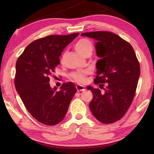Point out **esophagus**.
<instances>
[{
	"label": "esophagus",
	"mask_w": 154,
	"mask_h": 154,
	"mask_svg": "<svg viewBox=\"0 0 154 154\" xmlns=\"http://www.w3.org/2000/svg\"><path fill=\"white\" fill-rule=\"evenodd\" d=\"M75 88H76V90H77L79 92L83 91V90H85V87H84L83 85H77L76 86H75Z\"/></svg>",
	"instance_id": "1"
}]
</instances>
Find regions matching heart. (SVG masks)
Segmentation results:
<instances>
[{"instance_id": "1", "label": "heart", "mask_w": 154, "mask_h": 154, "mask_svg": "<svg viewBox=\"0 0 154 154\" xmlns=\"http://www.w3.org/2000/svg\"><path fill=\"white\" fill-rule=\"evenodd\" d=\"M92 46L91 43L86 39H81L75 44V49L80 54H83L88 50H92ZM88 73V71H77L71 74V78L76 82H83L85 81V75Z\"/></svg>"}]
</instances>
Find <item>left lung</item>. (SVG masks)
I'll return each mask as SVG.
<instances>
[{
	"instance_id": "obj_1",
	"label": "left lung",
	"mask_w": 154,
	"mask_h": 154,
	"mask_svg": "<svg viewBox=\"0 0 154 154\" xmlns=\"http://www.w3.org/2000/svg\"><path fill=\"white\" fill-rule=\"evenodd\" d=\"M81 35L96 40V53L100 60L96 64L94 83L106 88L88 86L93 97L90 111L101 123H112L123 117L135 94L140 75V66L132 45L119 35L109 31L83 33ZM103 88V87H102Z\"/></svg>"
}]
</instances>
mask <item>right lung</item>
Listing matches in <instances>:
<instances>
[{"mask_svg": "<svg viewBox=\"0 0 154 154\" xmlns=\"http://www.w3.org/2000/svg\"><path fill=\"white\" fill-rule=\"evenodd\" d=\"M79 34L51 35L35 40L17 61V92L31 115L44 125H55L64 119L77 91L72 82L63 83L60 91L50 87L49 82L62 51Z\"/></svg>", "mask_w": 154, "mask_h": 154, "instance_id": "1", "label": "right lung"}]
</instances>
